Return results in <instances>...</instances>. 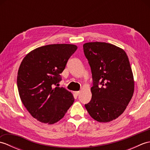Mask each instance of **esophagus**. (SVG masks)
<instances>
[{"instance_id": "1", "label": "esophagus", "mask_w": 150, "mask_h": 150, "mask_svg": "<svg viewBox=\"0 0 150 150\" xmlns=\"http://www.w3.org/2000/svg\"><path fill=\"white\" fill-rule=\"evenodd\" d=\"M81 93V91H75V94L77 95H79V94Z\"/></svg>"}]
</instances>
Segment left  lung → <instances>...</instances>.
Here are the masks:
<instances>
[{"label":"left lung","instance_id":"8db88e82","mask_svg":"<svg viewBox=\"0 0 150 150\" xmlns=\"http://www.w3.org/2000/svg\"><path fill=\"white\" fill-rule=\"evenodd\" d=\"M83 48L93 81L91 100L85 104L86 109L94 120L109 122L123 113L134 93L128 57L124 50L110 43L87 42Z\"/></svg>","mask_w":150,"mask_h":150}]
</instances>
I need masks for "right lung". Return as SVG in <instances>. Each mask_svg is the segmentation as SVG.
<instances>
[{
  "mask_svg": "<svg viewBox=\"0 0 150 150\" xmlns=\"http://www.w3.org/2000/svg\"><path fill=\"white\" fill-rule=\"evenodd\" d=\"M77 49L74 44H49L31 51L21 62L17 75L19 96L28 112L39 122H57L74 102L71 92L54 86L61 80L60 74Z\"/></svg>",
  "mask_w": 150,
  "mask_h": 150,
  "instance_id": "add662e5",
  "label": "right lung"
}]
</instances>
